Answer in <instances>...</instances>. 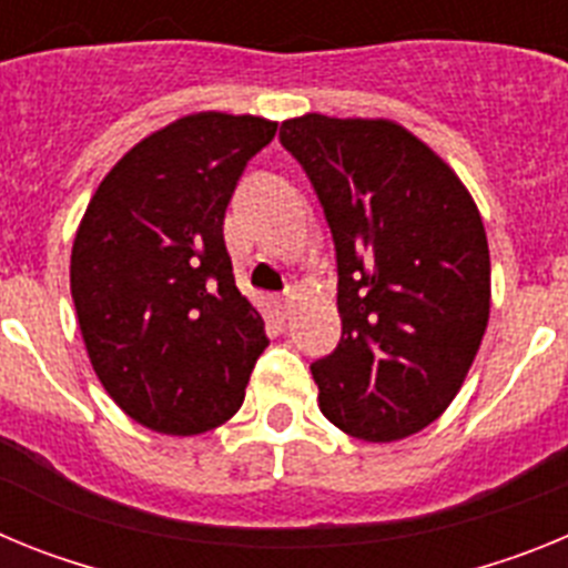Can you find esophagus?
Instances as JSON below:
<instances>
[{
  "label": "esophagus",
  "instance_id": "34e87169",
  "mask_svg": "<svg viewBox=\"0 0 568 568\" xmlns=\"http://www.w3.org/2000/svg\"><path fill=\"white\" fill-rule=\"evenodd\" d=\"M273 304H275V313H278L281 318H287L290 307H293V298H287V295H275Z\"/></svg>",
  "mask_w": 568,
  "mask_h": 568
}]
</instances>
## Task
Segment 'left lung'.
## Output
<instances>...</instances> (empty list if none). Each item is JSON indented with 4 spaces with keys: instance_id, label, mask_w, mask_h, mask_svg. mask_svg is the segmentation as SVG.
<instances>
[{
    "instance_id": "obj_1",
    "label": "left lung",
    "mask_w": 568,
    "mask_h": 568,
    "mask_svg": "<svg viewBox=\"0 0 568 568\" xmlns=\"http://www.w3.org/2000/svg\"><path fill=\"white\" fill-rule=\"evenodd\" d=\"M281 144L307 170L338 258L341 344L315 361L318 406L369 444L453 404L489 324V244L449 164L393 119L304 113Z\"/></svg>"
}]
</instances>
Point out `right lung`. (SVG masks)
Listing matches in <instances>:
<instances>
[{"label":"right lung","instance_id":"obj_1","mask_svg":"<svg viewBox=\"0 0 568 568\" xmlns=\"http://www.w3.org/2000/svg\"><path fill=\"white\" fill-rule=\"evenodd\" d=\"M275 130L264 115H182L110 168L79 222L70 295L84 349L110 398L153 433L233 418L270 344L235 287L224 210Z\"/></svg>","mask_w":568,"mask_h":568}]
</instances>
